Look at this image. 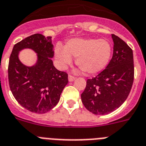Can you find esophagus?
<instances>
[{
    "label": "esophagus",
    "instance_id": "obj_1",
    "mask_svg": "<svg viewBox=\"0 0 146 146\" xmlns=\"http://www.w3.org/2000/svg\"><path fill=\"white\" fill-rule=\"evenodd\" d=\"M75 79H76V77L73 76H71V75L68 76V80H69V82H73Z\"/></svg>",
    "mask_w": 146,
    "mask_h": 146
}]
</instances>
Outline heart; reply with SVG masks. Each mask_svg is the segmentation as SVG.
Returning <instances> with one entry per match:
<instances>
[{
  "mask_svg": "<svg viewBox=\"0 0 146 146\" xmlns=\"http://www.w3.org/2000/svg\"><path fill=\"white\" fill-rule=\"evenodd\" d=\"M111 56V45L104 39L73 38L66 42L64 48L57 45L55 48L56 59L62 65L72 62L76 58L78 68L87 74L101 71L108 64Z\"/></svg>",
  "mask_w": 146,
  "mask_h": 146,
  "instance_id": "b5f03b06",
  "label": "heart"
}]
</instances>
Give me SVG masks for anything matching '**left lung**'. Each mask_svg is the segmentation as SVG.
Here are the masks:
<instances>
[{"instance_id":"left-lung-1","label":"left lung","mask_w":146,"mask_h":146,"mask_svg":"<svg viewBox=\"0 0 146 146\" xmlns=\"http://www.w3.org/2000/svg\"><path fill=\"white\" fill-rule=\"evenodd\" d=\"M113 55L106 68L96 77L87 79L82 101L95 115H106L119 108L126 100L134 82L131 48L123 40L111 35Z\"/></svg>"}]
</instances>
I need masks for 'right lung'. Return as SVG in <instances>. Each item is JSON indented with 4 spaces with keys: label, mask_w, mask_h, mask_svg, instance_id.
I'll use <instances>...</instances> for the list:
<instances>
[{
    "label": "right lung",
    "mask_w": 146,
    "mask_h": 146,
    "mask_svg": "<svg viewBox=\"0 0 146 146\" xmlns=\"http://www.w3.org/2000/svg\"><path fill=\"white\" fill-rule=\"evenodd\" d=\"M32 49L38 54L35 66H24L18 58L23 49ZM54 45L51 36L35 34L14 45L8 67L9 84L14 97L31 112L46 113L57 104L61 93L68 83V73L54 66Z\"/></svg>",
    "instance_id": "add662e5"
}]
</instances>
